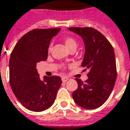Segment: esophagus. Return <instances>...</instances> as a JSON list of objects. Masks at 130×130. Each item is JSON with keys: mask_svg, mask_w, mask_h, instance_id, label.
I'll list each match as a JSON object with an SVG mask.
<instances>
[{"mask_svg": "<svg viewBox=\"0 0 130 130\" xmlns=\"http://www.w3.org/2000/svg\"><path fill=\"white\" fill-rule=\"evenodd\" d=\"M69 79V78L67 77H62V81L63 82H67V81Z\"/></svg>", "mask_w": 130, "mask_h": 130, "instance_id": "34e87169", "label": "esophagus"}]
</instances>
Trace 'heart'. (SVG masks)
Listing matches in <instances>:
<instances>
[{"label": "heart", "mask_w": 130, "mask_h": 130, "mask_svg": "<svg viewBox=\"0 0 130 130\" xmlns=\"http://www.w3.org/2000/svg\"><path fill=\"white\" fill-rule=\"evenodd\" d=\"M64 43L68 50H70L73 48H77V46L76 41L72 37H66L64 39Z\"/></svg>", "instance_id": "1"}]
</instances>
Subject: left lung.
<instances>
[{
  "label": "left lung",
  "instance_id": "8db88e82",
  "mask_svg": "<svg viewBox=\"0 0 130 130\" xmlns=\"http://www.w3.org/2000/svg\"><path fill=\"white\" fill-rule=\"evenodd\" d=\"M69 30L83 39L85 54L82 63L89 70L88 79L76 78L78 87L72 98L78 106L95 109L106 102L112 92L117 77L115 53L108 40L92 27H70Z\"/></svg>",
  "mask_w": 130,
  "mask_h": 130
}]
</instances>
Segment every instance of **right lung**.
I'll return each mask as SVG.
<instances>
[{
    "instance_id": "right-lung-1",
    "label": "right lung",
    "mask_w": 130,
    "mask_h": 130,
    "mask_svg": "<svg viewBox=\"0 0 130 130\" xmlns=\"http://www.w3.org/2000/svg\"><path fill=\"white\" fill-rule=\"evenodd\" d=\"M60 28L35 29L18 41L10 58V84L13 93L27 109L41 112L52 106L61 86L59 76L43 77L42 81L37 63L45 61L51 40Z\"/></svg>"
}]
</instances>
